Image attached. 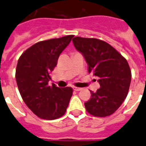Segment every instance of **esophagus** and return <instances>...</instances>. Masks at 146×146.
I'll return each mask as SVG.
<instances>
[{"label": "esophagus", "instance_id": "obj_1", "mask_svg": "<svg viewBox=\"0 0 146 146\" xmlns=\"http://www.w3.org/2000/svg\"><path fill=\"white\" fill-rule=\"evenodd\" d=\"M73 90L76 91V92H79V91H81L82 88H78V87H73Z\"/></svg>", "mask_w": 146, "mask_h": 146}]
</instances>
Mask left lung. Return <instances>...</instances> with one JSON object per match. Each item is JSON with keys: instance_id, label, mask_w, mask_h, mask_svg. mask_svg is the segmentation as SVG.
<instances>
[{"instance_id": "left-lung-1", "label": "left lung", "mask_w": 146, "mask_h": 146, "mask_svg": "<svg viewBox=\"0 0 146 146\" xmlns=\"http://www.w3.org/2000/svg\"><path fill=\"white\" fill-rule=\"evenodd\" d=\"M73 45L85 57L88 73L98 77L100 88L91 92L85 103L89 114L106 117L113 114L125 100L131 81V71L125 58L104 40L76 36Z\"/></svg>"}]
</instances>
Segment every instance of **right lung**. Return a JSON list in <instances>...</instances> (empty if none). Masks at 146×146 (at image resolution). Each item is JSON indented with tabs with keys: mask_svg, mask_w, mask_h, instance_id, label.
<instances>
[{
	"mask_svg": "<svg viewBox=\"0 0 146 146\" xmlns=\"http://www.w3.org/2000/svg\"><path fill=\"white\" fill-rule=\"evenodd\" d=\"M73 35L36 42L20 56L15 79L22 100L39 118L54 120L65 114L73 89L48 85L59 55Z\"/></svg>",
	"mask_w": 146,
	"mask_h": 146,
	"instance_id": "right-lung-1",
	"label": "right lung"
}]
</instances>
